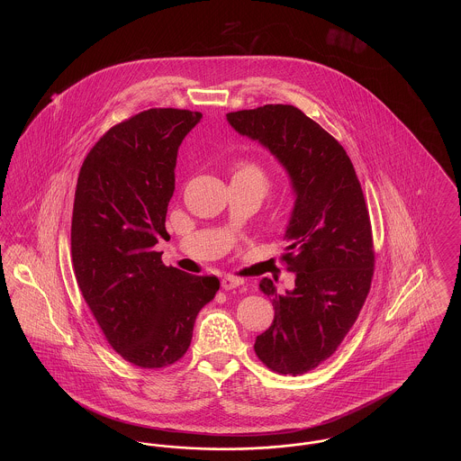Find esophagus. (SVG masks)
I'll list each match as a JSON object with an SVG mask.
<instances>
[{
	"instance_id": "1",
	"label": "esophagus",
	"mask_w": 461,
	"mask_h": 461,
	"mask_svg": "<svg viewBox=\"0 0 461 461\" xmlns=\"http://www.w3.org/2000/svg\"><path fill=\"white\" fill-rule=\"evenodd\" d=\"M241 284H243V280H241V278H237V276H224V278L221 280V286H222L224 290L237 288V286H240Z\"/></svg>"
}]
</instances>
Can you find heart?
Instances as JSON below:
<instances>
[{"label":"heart","mask_w":461,"mask_h":461,"mask_svg":"<svg viewBox=\"0 0 461 461\" xmlns=\"http://www.w3.org/2000/svg\"><path fill=\"white\" fill-rule=\"evenodd\" d=\"M235 177H243V179H250V181H254L263 192L267 190V186H269V177H267V173L264 171L263 166L261 164H258V162H254V160H241L237 164V167H235Z\"/></svg>","instance_id":"heart-1"}]
</instances>
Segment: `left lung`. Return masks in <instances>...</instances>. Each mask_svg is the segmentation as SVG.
Listing matches in <instances>:
<instances>
[{"label": "left lung", "instance_id": "obj_1", "mask_svg": "<svg viewBox=\"0 0 461 461\" xmlns=\"http://www.w3.org/2000/svg\"><path fill=\"white\" fill-rule=\"evenodd\" d=\"M226 119L275 155L292 181L295 203L282 259L295 286L280 294L261 280L275 320L254 351L273 372L303 375L337 351L370 292L375 250L365 195L344 147L303 110L278 104Z\"/></svg>", "mask_w": 461, "mask_h": 461}]
</instances>
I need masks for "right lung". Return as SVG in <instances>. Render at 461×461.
<instances>
[{"label": "right lung", "mask_w": 461, "mask_h": 461, "mask_svg": "<svg viewBox=\"0 0 461 461\" xmlns=\"http://www.w3.org/2000/svg\"><path fill=\"white\" fill-rule=\"evenodd\" d=\"M200 112L143 110L110 128L86 155L76 186L70 254L77 285L112 349L140 368H164L188 351L216 276L166 266L177 149Z\"/></svg>", "instance_id": "obj_1"}]
</instances>
